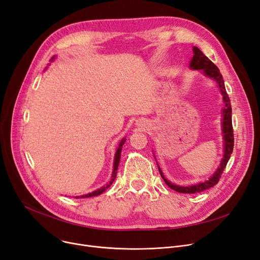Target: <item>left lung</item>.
Returning a JSON list of instances; mask_svg holds the SVG:
<instances>
[{
  "label": "left lung",
  "mask_w": 260,
  "mask_h": 260,
  "mask_svg": "<svg viewBox=\"0 0 260 260\" xmlns=\"http://www.w3.org/2000/svg\"><path fill=\"white\" fill-rule=\"evenodd\" d=\"M193 52L194 56L190 60V64L189 67L192 70H196V71H202V73L204 74V76H207L211 79H213L218 87L220 89V92L222 94L223 98V103H224V108L222 111V137H223V158L220 162V166L218 167V169L216 170V172L213 174V176L211 178L204 182H200L198 184H194V185H189V186H180V185H176L173 184L172 182H170L165 176H163L162 171L159 169L160 175L162 177V179L165 180V182L174 190L178 193H184V194H195V193H200L203 192V190L209 189L211 187H213L214 185H216L219 181L221 174L226 166L228 161L230 160L231 154L233 152V147H234V134H233V126H232V107H231V102H230V98L228 95V92L225 90V86H224V82H223V78L222 75L220 74L218 67L207 57L204 56L202 53V51L194 46L193 47Z\"/></svg>",
  "instance_id": "8db88e82"
}]
</instances>
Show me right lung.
Here are the masks:
<instances>
[{
    "label": "right lung",
    "instance_id": "obj_1",
    "mask_svg": "<svg viewBox=\"0 0 260 260\" xmlns=\"http://www.w3.org/2000/svg\"><path fill=\"white\" fill-rule=\"evenodd\" d=\"M52 60H53V58H52ZM124 142H125V139L123 138V139L121 140L120 144H119V147H118V149H117V152H116V155H115V161H114V171H113L112 178H111V180H109V182H108L106 185H104L103 187H101V188H99V189H97V190H94V192H92V193H89V194H86V195H82V196H77L76 198H88V197L98 196V195L102 194L106 188H108L109 186L112 185V183H113V182L115 181V179H116V176H117V170H118V166H119L120 158H121L122 146H123V144H124Z\"/></svg>",
    "mask_w": 260,
    "mask_h": 260
}]
</instances>
